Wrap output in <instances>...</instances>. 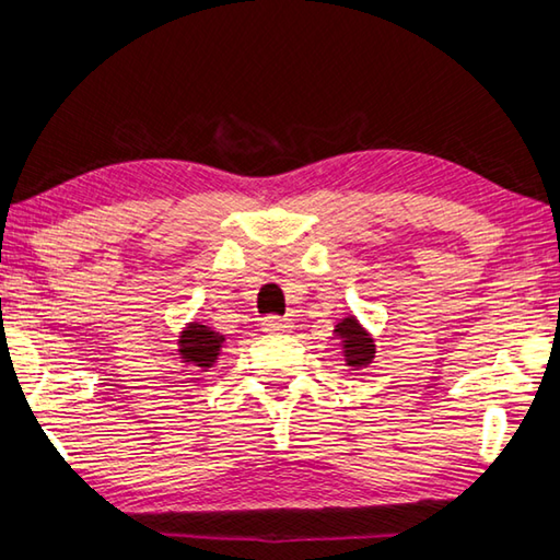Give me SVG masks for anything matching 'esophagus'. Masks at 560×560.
Segmentation results:
<instances>
[{
    "label": "esophagus",
    "mask_w": 560,
    "mask_h": 560,
    "mask_svg": "<svg viewBox=\"0 0 560 560\" xmlns=\"http://www.w3.org/2000/svg\"><path fill=\"white\" fill-rule=\"evenodd\" d=\"M291 328V323L287 318H279V315H269V318L261 320V330L264 332H287Z\"/></svg>",
    "instance_id": "esophagus-1"
}]
</instances>
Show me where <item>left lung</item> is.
Returning <instances> with one entry per match:
<instances>
[{"instance_id": "left-lung-1", "label": "left lung", "mask_w": 560, "mask_h": 560, "mask_svg": "<svg viewBox=\"0 0 560 560\" xmlns=\"http://www.w3.org/2000/svg\"><path fill=\"white\" fill-rule=\"evenodd\" d=\"M332 340H338L345 368L350 370L370 368L374 360V352H377V345H374L370 330L364 328L354 313H348L338 325H335Z\"/></svg>"}]
</instances>
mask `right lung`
Segmentation results:
<instances>
[{
    "label": "right lung",
    "instance_id": "add662e5",
    "mask_svg": "<svg viewBox=\"0 0 560 560\" xmlns=\"http://www.w3.org/2000/svg\"><path fill=\"white\" fill-rule=\"evenodd\" d=\"M222 345H225V335L210 328V325L190 320L178 332V360L186 368L210 372L220 358Z\"/></svg>",
    "mask_w": 560,
    "mask_h": 560
}]
</instances>
